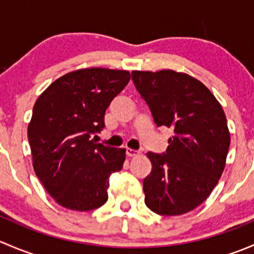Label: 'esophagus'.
<instances>
[{
	"mask_svg": "<svg viewBox=\"0 0 254 254\" xmlns=\"http://www.w3.org/2000/svg\"><path fill=\"white\" fill-rule=\"evenodd\" d=\"M125 153H127V156H129V157H136V156L139 155V151L132 150V148H127Z\"/></svg>",
	"mask_w": 254,
	"mask_h": 254,
	"instance_id": "esophagus-1",
	"label": "esophagus"
}]
</instances>
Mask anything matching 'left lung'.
<instances>
[{
  "label": "left lung",
  "instance_id": "left-lung-1",
  "mask_svg": "<svg viewBox=\"0 0 254 254\" xmlns=\"http://www.w3.org/2000/svg\"><path fill=\"white\" fill-rule=\"evenodd\" d=\"M131 79L157 127L173 129L166 152H148L145 204L158 215L191 211L206 200L225 168L230 132L222 107L191 76L162 70L132 71Z\"/></svg>",
  "mask_w": 254,
  "mask_h": 254
}]
</instances>
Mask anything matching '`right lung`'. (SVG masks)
<instances>
[{
  "mask_svg": "<svg viewBox=\"0 0 254 254\" xmlns=\"http://www.w3.org/2000/svg\"><path fill=\"white\" fill-rule=\"evenodd\" d=\"M130 81V73L83 68L66 73L37 99L28 125L33 167L61 206L89 211L108 200L109 177L119 172L124 148L91 140L106 127L111 102Z\"/></svg>",
  "mask_w": 254,
  "mask_h": 254,
  "instance_id": "obj_1",
  "label": "right lung"
}]
</instances>
